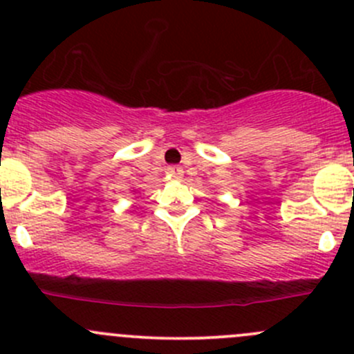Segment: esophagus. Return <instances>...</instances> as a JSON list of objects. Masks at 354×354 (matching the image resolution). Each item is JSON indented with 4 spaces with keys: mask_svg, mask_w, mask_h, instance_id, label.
<instances>
[{
    "mask_svg": "<svg viewBox=\"0 0 354 354\" xmlns=\"http://www.w3.org/2000/svg\"><path fill=\"white\" fill-rule=\"evenodd\" d=\"M166 174L167 178H173V180H178V178H181V174H183V169H181L180 166H167L166 169Z\"/></svg>",
    "mask_w": 354,
    "mask_h": 354,
    "instance_id": "esophagus-1",
    "label": "esophagus"
}]
</instances>
